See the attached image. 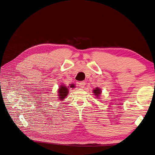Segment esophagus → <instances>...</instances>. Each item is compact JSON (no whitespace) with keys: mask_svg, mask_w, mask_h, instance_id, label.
Instances as JSON below:
<instances>
[{"mask_svg":"<svg viewBox=\"0 0 155 155\" xmlns=\"http://www.w3.org/2000/svg\"><path fill=\"white\" fill-rule=\"evenodd\" d=\"M86 85V83L84 81H81L80 83H79V86L81 88H83Z\"/></svg>","mask_w":155,"mask_h":155,"instance_id":"esophagus-1","label":"esophagus"}]
</instances>
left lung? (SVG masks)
Masks as SVG:
<instances>
[{"mask_svg":"<svg viewBox=\"0 0 155 155\" xmlns=\"http://www.w3.org/2000/svg\"><path fill=\"white\" fill-rule=\"evenodd\" d=\"M101 92H102L101 90L100 89V88H99V87H96V88H95V90H93V93L97 97V98H99V96L101 94Z\"/></svg>","mask_w":155,"mask_h":155,"instance_id":"obj_1","label":"left lung"}]
</instances>
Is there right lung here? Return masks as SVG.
Returning <instances> with one entry per match:
<instances>
[{
	"instance_id": "1",
	"label": "right lung",
	"mask_w": 155,
	"mask_h": 155,
	"mask_svg": "<svg viewBox=\"0 0 155 155\" xmlns=\"http://www.w3.org/2000/svg\"><path fill=\"white\" fill-rule=\"evenodd\" d=\"M74 84H71L70 86V87H74ZM69 86H65L64 85H61L60 87L59 88L58 90V98L59 99L60 101H63L64 99L65 98V97L67 96L69 93Z\"/></svg>"
}]
</instances>
